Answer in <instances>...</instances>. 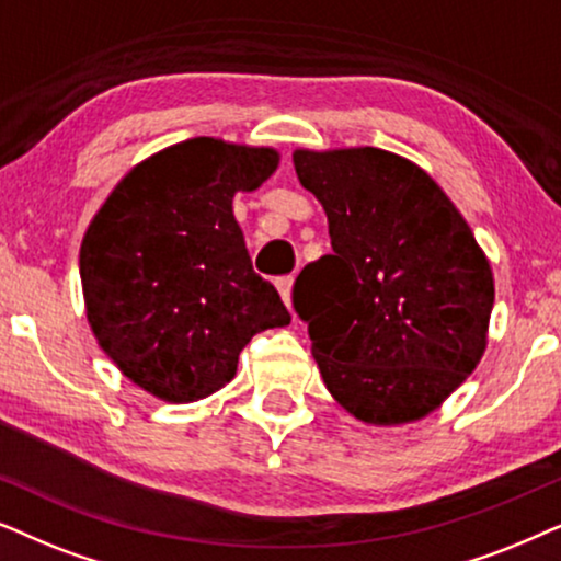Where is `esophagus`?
Listing matches in <instances>:
<instances>
[{"instance_id": "1", "label": "esophagus", "mask_w": 561, "mask_h": 561, "mask_svg": "<svg viewBox=\"0 0 561 561\" xmlns=\"http://www.w3.org/2000/svg\"><path fill=\"white\" fill-rule=\"evenodd\" d=\"M293 285H295V276H279V279H276V289H279L282 300H285L287 308H293Z\"/></svg>"}]
</instances>
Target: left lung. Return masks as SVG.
I'll return each instance as SVG.
<instances>
[{
	"label": "left lung",
	"instance_id": "1",
	"mask_svg": "<svg viewBox=\"0 0 561 561\" xmlns=\"http://www.w3.org/2000/svg\"><path fill=\"white\" fill-rule=\"evenodd\" d=\"M293 159L300 184L323 205L333 245L293 289L328 392L364 423L428 415L488 346L495 302L488 259L413 161L369 146Z\"/></svg>",
	"mask_w": 561,
	"mask_h": 561
}]
</instances>
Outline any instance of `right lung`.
<instances>
[{"mask_svg":"<svg viewBox=\"0 0 561 561\" xmlns=\"http://www.w3.org/2000/svg\"><path fill=\"white\" fill-rule=\"evenodd\" d=\"M274 148L190 138L138 163L81 241L94 339L130 382L167 402L203 400L236 377L253 335L289 323L251 266L236 192L274 174Z\"/></svg>","mask_w":561,"mask_h":561,"instance_id":"right-lung-1","label":"right lung"}]
</instances>
